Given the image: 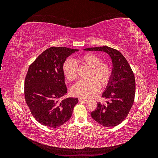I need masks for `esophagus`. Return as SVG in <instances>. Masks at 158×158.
<instances>
[{
  "instance_id": "1",
  "label": "esophagus",
  "mask_w": 158,
  "mask_h": 158,
  "mask_svg": "<svg viewBox=\"0 0 158 158\" xmlns=\"http://www.w3.org/2000/svg\"><path fill=\"white\" fill-rule=\"evenodd\" d=\"M87 99H84V98H79V102H86Z\"/></svg>"
}]
</instances>
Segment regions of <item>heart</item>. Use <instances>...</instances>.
I'll return each instance as SVG.
<instances>
[{
	"instance_id": "b5f03b06",
	"label": "heart",
	"mask_w": 158,
	"mask_h": 158,
	"mask_svg": "<svg viewBox=\"0 0 158 158\" xmlns=\"http://www.w3.org/2000/svg\"><path fill=\"white\" fill-rule=\"evenodd\" d=\"M77 65H86L90 67L88 75L89 79L80 80L72 88V93L75 96L87 99L92 97L102 87H106L111 79V66L106 62L101 61L100 57L92 52H88L75 58L67 59L63 65V72L69 82L77 77Z\"/></svg>"
}]
</instances>
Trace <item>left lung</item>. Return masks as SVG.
<instances>
[{"label": "left lung", "mask_w": 158, "mask_h": 158, "mask_svg": "<svg viewBox=\"0 0 158 158\" xmlns=\"http://www.w3.org/2000/svg\"><path fill=\"white\" fill-rule=\"evenodd\" d=\"M84 50L104 51L112 59V77L102 95V98L109 101L98 103L97 108L91 113V116L102 126H117L127 118L135 101L136 84L133 71L125 56L117 49L103 46Z\"/></svg>", "instance_id": "1"}]
</instances>
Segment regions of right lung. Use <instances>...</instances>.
I'll return each mask as SVG.
<instances>
[{
  "label": "right lung",
  "instance_id": "1",
  "mask_svg": "<svg viewBox=\"0 0 158 158\" xmlns=\"http://www.w3.org/2000/svg\"><path fill=\"white\" fill-rule=\"evenodd\" d=\"M77 49L52 47L30 65L25 78L26 102L33 117L41 125L56 128L68 121L78 98L63 99L67 93L63 65Z\"/></svg>",
  "mask_w": 158,
  "mask_h": 158
}]
</instances>
